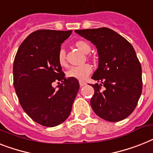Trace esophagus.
<instances>
[{"mask_svg": "<svg viewBox=\"0 0 153 153\" xmlns=\"http://www.w3.org/2000/svg\"><path fill=\"white\" fill-rule=\"evenodd\" d=\"M79 85H80L81 87H82V86L86 85V82H83V81H79Z\"/></svg>", "mask_w": 153, "mask_h": 153, "instance_id": "esophagus-1", "label": "esophagus"}]
</instances>
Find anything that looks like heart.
I'll list each match as a JSON object with an SVG mask.
<instances>
[{
    "instance_id": "1",
    "label": "heart",
    "mask_w": 153,
    "mask_h": 153,
    "mask_svg": "<svg viewBox=\"0 0 153 153\" xmlns=\"http://www.w3.org/2000/svg\"><path fill=\"white\" fill-rule=\"evenodd\" d=\"M74 45L82 51L83 53L88 54L91 51V47L89 43L85 41H78L74 43ZM89 58V56H88ZM58 62L62 67H67L68 62L66 59V51L64 48H61L58 53ZM92 71V67L89 64H85L82 66L72 67L67 72V76L71 79L77 80H84L89 75Z\"/></svg>"
}]
</instances>
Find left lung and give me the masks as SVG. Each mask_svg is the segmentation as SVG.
<instances>
[{"instance_id": "obj_1", "label": "left lung", "mask_w": 153, "mask_h": 153, "mask_svg": "<svg viewBox=\"0 0 153 153\" xmlns=\"http://www.w3.org/2000/svg\"><path fill=\"white\" fill-rule=\"evenodd\" d=\"M75 33L96 45L98 68L92 79V108L103 120L119 122L134 111L142 91L141 66L128 41L112 30H76Z\"/></svg>"}]
</instances>
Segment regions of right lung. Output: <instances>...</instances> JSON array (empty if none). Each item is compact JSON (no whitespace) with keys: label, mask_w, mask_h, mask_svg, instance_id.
<instances>
[{"label":"right lung","mask_w":153,"mask_h":153,"mask_svg":"<svg viewBox=\"0 0 153 153\" xmlns=\"http://www.w3.org/2000/svg\"><path fill=\"white\" fill-rule=\"evenodd\" d=\"M71 30H38L19 48L13 64V84L19 101L33 121L53 127L70 115L79 89V81L66 79L58 62L61 44ZM58 83L56 90L52 86Z\"/></svg>","instance_id":"add662e5"}]
</instances>
